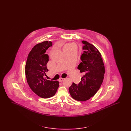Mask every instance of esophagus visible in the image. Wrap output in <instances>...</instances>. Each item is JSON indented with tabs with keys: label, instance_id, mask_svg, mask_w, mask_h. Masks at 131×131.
Instances as JSON below:
<instances>
[{
	"label": "esophagus",
	"instance_id": "esophagus-1",
	"mask_svg": "<svg viewBox=\"0 0 131 131\" xmlns=\"http://www.w3.org/2000/svg\"><path fill=\"white\" fill-rule=\"evenodd\" d=\"M63 80H64L63 78H60V79L58 80V81H59V82H62V81H63Z\"/></svg>",
	"mask_w": 131,
	"mask_h": 131
}]
</instances>
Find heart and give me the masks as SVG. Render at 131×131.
Masks as SVG:
<instances>
[{
  "instance_id": "heart-1",
  "label": "heart",
  "mask_w": 131,
  "mask_h": 131,
  "mask_svg": "<svg viewBox=\"0 0 131 131\" xmlns=\"http://www.w3.org/2000/svg\"><path fill=\"white\" fill-rule=\"evenodd\" d=\"M76 49V45L74 43H69L66 44L64 47V51H68L70 50H74Z\"/></svg>"
}]
</instances>
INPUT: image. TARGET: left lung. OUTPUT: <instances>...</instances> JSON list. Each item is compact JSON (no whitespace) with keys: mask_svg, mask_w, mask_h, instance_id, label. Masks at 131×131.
Here are the masks:
<instances>
[{"mask_svg":"<svg viewBox=\"0 0 131 131\" xmlns=\"http://www.w3.org/2000/svg\"><path fill=\"white\" fill-rule=\"evenodd\" d=\"M82 62L78 69L83 75L78 85L73 82L69 88L71 97L75 100L84 102L90 99L99 89L104 78L105 68L103 57L92 44L83 40Z\"/></svg>","mask_w":131,"mask_h":131,"instance_id":"1","label":"left lung"}]
</instances>
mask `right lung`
<instances>
[{
    "mask_svg": "<svg viewBox=\"0 0 131 131\" xmlns=\"http://www.w3.org/2000/svg\"><path fill=\"white\" fill-rule=\"evenodd\" d=\"M52 46V42L48 41L34 46L28 54L25 64V75L29 86L38 96L45 99L54 96L59 85L57 81L48 80L44 78L48 71L47 64L49 56L46 52Z\"/></svg>",
    "mask_w": 131,
    "mask_h": 131,
    "instance_id": "obj_1",
    "label": "right lung"
}]
</instances>
